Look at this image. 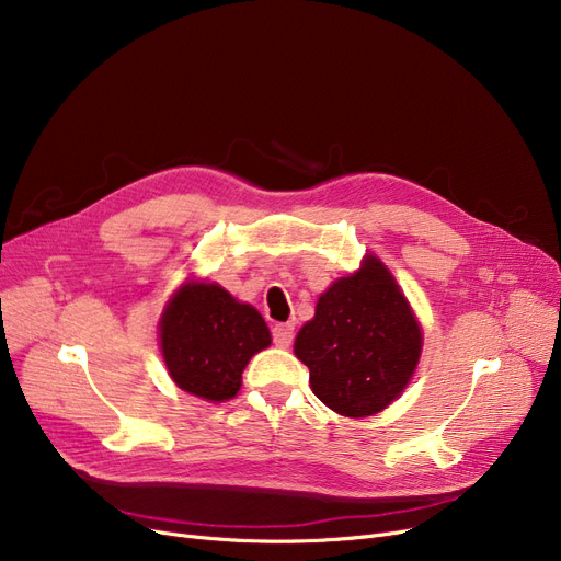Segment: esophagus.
Returning <instances> with one entry per match:
<instances>
[{"instance_id": "34e87169", "label": "esophagus", "mask_w": 561, "mask_h": 561, "mask_svg": "<svg viewBox=\"0 0 561 561\" xmlns=\"http://www.w3.org/2000/svg\"><path fill=\"white\" fill-rule=\"evenodd\" d=\"M293 330H296V328H293L290 322H279V325L273 328V343L277 347H288L293 336H296V332H293Z\"/></svg>"}]
</instances>
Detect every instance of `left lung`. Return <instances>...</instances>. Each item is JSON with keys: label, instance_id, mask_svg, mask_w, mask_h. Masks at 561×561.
Here are the masks:
<instances>
[{"label": "left lung", "instance_id": "1", "mask_svg": "<svg viewBox=\"0 0 561 561\" xmlns=\"http://www.w3.org/2000/svg\"><path fill=\"white\" fill-rule=\"evenodd\" d=\"M423 334L400 286L377 256L336 279L298 332L296 357L309 368L311 391L341 416L364 419L387 409L409 385Z\"/></svg>", "mask_w": 561, "mask_h": 561}]
</instances>
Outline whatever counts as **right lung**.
<instances>
[{"instance_id":"right-lung-1","label":"right lung","mask_w":561,"mask_h":561,"mask_svg":"<svg viewBox=\"0 0 561 561\" xmlns=\"http://www.w3.org/2000/svg\"><path fill=\"white\" fill-rule=\"evenodd\" d=\"M159 339L176 387L225 402L239 393L248 362L271 345V330L254 307L233 300L222 286L188 282L168 302Z\"/></svg>"}]
</instances>
